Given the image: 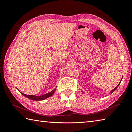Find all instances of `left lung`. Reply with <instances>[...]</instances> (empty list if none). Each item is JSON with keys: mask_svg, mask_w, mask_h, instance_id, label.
Wrapping results in <instances>:
<instances>
[{"mask_svg": "<svg viewBox=\"0 0 132 132\" xmlns=\"http://www.w3.org/2000/svg\"><path fill=\"white\" fill-rule=\"evenodd\" d=\"M120 82L119 83V85H117V86L116 87H115V88H114L113 89H112V91H111V94H112V92H114V91H115V90H116V88H117V87H118V86H119V85H120Z\"/></svg>", "mask_w": 132, "mask_h": 132, "instance_id": "1", "label": "left lung"}]
</instances>
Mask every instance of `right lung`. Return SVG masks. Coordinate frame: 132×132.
Listing matches in <instances>:
<instances>
[{
    "mask_svg": "<svg viewBox=\"0 0 132 132\" xmlns=\"http://www.w3.org/2000/svg\"><path fill=\"white\" fill-rule=\"evenodd\" d=\"M55 91V88L53 89V91H52L51 92H49L48 93L44 94L42 96H35V95H28L26 94H24L22 92H20L21 94H22V95H23L24 96H26V97L28 98V99H30V100H43L44 99H46L47 98H48L49 97H50L51 96L53 95V94L54 93V92Z\"/></svg>",
    "mask_w": 132,
    "mask_h": 132,
    "instance_id": "right-lung-1",
    "label": "right lung"
}]
</instances>
